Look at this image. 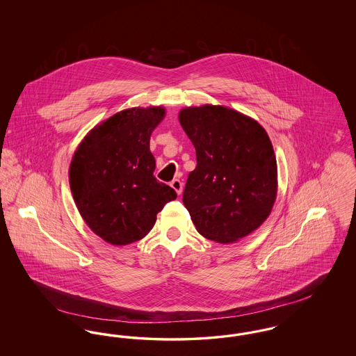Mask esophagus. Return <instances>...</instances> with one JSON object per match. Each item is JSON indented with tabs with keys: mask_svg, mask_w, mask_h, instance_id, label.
I'll use <instances>...</instances> for the list:
<instances>
[{
	"mask_svg": "<svg viewBox=\"0 0 356 356\" xmlns=\"http://www.w3.org/2000/svg\"><path fill=\"white\" fill-rule=\"evenodd\" d=\"M183 186H184V184H183L179 179H175V180L170 181V186L177 192V195H180V193L183 192Z\"/></svg>",
	"mask_w": 356,
	"mask_h": 356,
	"instance_id": "1",
	"label": "esophagus"
}]
</instances>
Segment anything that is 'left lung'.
<instances>
[{
    "label": "left lung",
    "mask_w": 356,
    "mask_h": 356,
    "mask_svg": "<svg viewBox=\"0 0 356 356\" xmlns=\"http://www.w3.org/2000/svg\"><path fill=\"white\" fill-rule=\"evenodd\" d=\"M179 120L196 149L183 203L197 232L222 244L250 235L271 213L277 192L266 129L221 105L184 108Z\"/></svg>",
    "instance_id": "obj_1"
}]
</instances>
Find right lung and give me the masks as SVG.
<instances>
[{
	"mask_svg": "<svg viewBox=\"0 0 356 356\" xmlns=\"http://www.w3.org/2000/svg\"><path fill=\"white\" fill-rule=\"evenodd\" d=\"M165 116L163 106L132 108L95 127L77 147L69 184L88 227L113 245L145 236L157 213L177 197L153 172L152 131Z\"/></svg>",
	"mask_w": 356,
	"mask_h": 356,
	"instance_id": "1",
	"label": "right lung"
}]
</instances>
